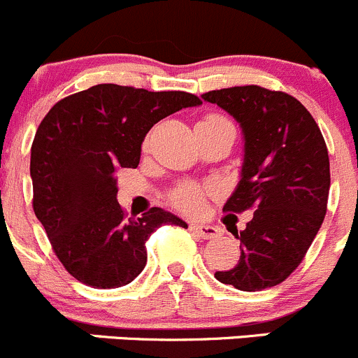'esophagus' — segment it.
I'll use <instances>...</instances> for the list:
<instances>
[{"mask_svg": "<svg viewBox=\"0 0 358 358\" xmlns=\"http://www.w3.org/2000/svg\"><path fill=\"white\" fill-rule=\"evenodd\" d=\"M190 230H192L196 236H199L201 239H213V237L218 236V229L213 225H202V223H192L190 225Z\"/></svg>", "mask_w": 358, "mask_h": 358, "instance_id": "esophagus-1", "label": "esophagus"}]
</instances>
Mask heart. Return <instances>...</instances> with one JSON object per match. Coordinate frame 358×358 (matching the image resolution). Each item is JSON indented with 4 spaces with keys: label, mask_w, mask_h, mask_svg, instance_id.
<instances>
[{
    "label": "heart",
    "mask_w": 358,
    "mask_h": 358,
    "mask_svg": "<svg viewBox=\"0 0 358 358\" xmlns=\"http://www.w3.org/2000/svg\"><path fill=\"white\" fill-rule=\"evenodd\" d=\"M216 119H223V117H220V115H209V117L204 119V122L216 121ZM171 201L175 202L182 211L199 213L202 206H204V192H202V189H199V187L196 185H183L173 192Z\"/></svg>",
    "instance_id": "b5f03b06"
}]
</instances>
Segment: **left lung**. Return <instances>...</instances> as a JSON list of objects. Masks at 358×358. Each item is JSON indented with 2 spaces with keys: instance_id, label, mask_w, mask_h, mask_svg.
Masks as SVG:
<instances>
[{
  "instance_id": "left-lung-1",
  "label": "left lung",
  "mask_w": 358,
  "mask_h": 358,
  "mask_svg": "<svg viewBox=\"0 0 358 358\" xmlns=\"http://www.w3.org/2000/svg\"><path fill=\"white\" fill-rule=\"evenodd\" d=\"M202 100L229 112L244 135L241 180L223 211L255 209L236 234L241 258L215 277L239 291H263L296 270L324 222L329 156L315 119L299 100L262 86L213 90Z\"/></svg>"
}]
</instances>
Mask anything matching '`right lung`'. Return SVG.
<instances>
[{
    "label": "right lung",
    "instance_id": "right-lung-1",
    "mask_svg": "<svg viewBox=\"0 0 358 358\" xmlns=\"http://www.w3.org/2000/svg\"><path fill=\"white\" fill-rule=\"evenodd\" d=\"M185 92L96 85L57 102L31 147L36 218L57 258L79 282L114 289L145 268V243L161 225L187 223L152 208L126 218L117 202V168H136L142 142L161 119L201 106Z\"/></svg>",
    "mask_w": 358,
    "mask_h": 358
}]
</instances>
